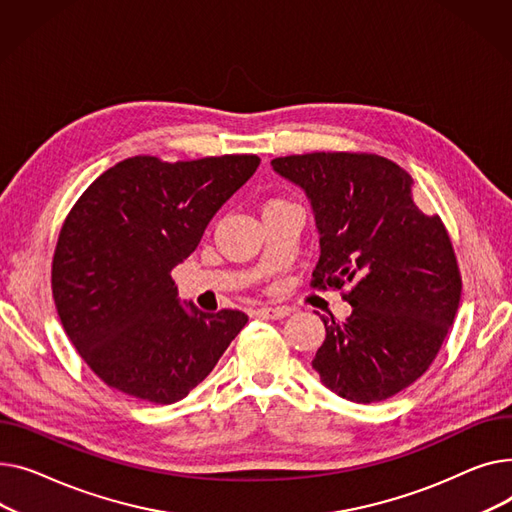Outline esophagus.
<instances>
[{
  "label": "esophagus",
  "mask_w": 512,
  "mask_h": 512,
  "mask_svg": "<svg viewBox=\"0 0 512 512\" xmlns=\"http://www.w3.org/2000/svg\"><path fill=\"white\" fill-rule=\"evenodd\" d=\"M291 314V308H268V306H262V308H256L254 310V316L258 318H273V320H279V318H285Z\"/></svg>",
  "instance_id": "esophagus-1"
}]
</instances>
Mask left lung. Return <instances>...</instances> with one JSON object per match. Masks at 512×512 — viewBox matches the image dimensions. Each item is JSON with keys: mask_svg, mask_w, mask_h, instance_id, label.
<instances>
[{"mask_svg": "<svg viewBox=\"0 0 512 512\" xmlns=\"http://www.w3.org/2000/svg\"><path fill=\"white\" fill-rule=\"evenodd\" d=\"M270 165L312 204V285L351 287V316H322L326 339L312 368L347 401L390 399L430 368L459 310L461 273L444 223L419 210L413 177L384 157L310 153Z\"/></svg>", "mask_w": 512, "mask_h": 512, "instance_id": "1", "label": "left lung"}]
</instances>
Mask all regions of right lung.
<instances>
[{"label":"right lung","instance_id":"obj_1","mask_svg":"<svg viewBox=\"0 0 512 512\" xmlns=\"http://www.w3.org/2000/svg\"><path fill=\"white\" fill-rule=\"evenodd\" d=\"M256 155L165 163L132 157L99 175L57 237L51 289L66 335L107 386L182 401L248 322L179 304L171 270L258 169Z\"/></svg>","mask_w":512,"mask_h":512}]
</instances>
